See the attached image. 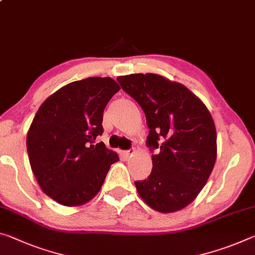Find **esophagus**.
<instances>
[{"label": "esophagus", "mask_w": 255, "mask_h": 255, "mask_svg": "<svg viewBox=\"0 0 255 255\" xmlns=\"http://www.w3.org/2000/svg\"><path fill=\"white\" fill-rule=\"evenodd\" d=\"M134 153H135L134 148H130V149H127V151H125L124 155H125V157H126V159H129V157H131L132 155H134Z\"/></svg>", "instance_id": "1"}]
</instances>
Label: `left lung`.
<instances>
[{
    "mask_svg": "<svg viewBox=\"0 0 255 255\" xmlns=\"http://www.w3.org/2000/svg\"><path fill=\"white\" fill-rule=\"evenodd\" d=\"M146 117L152 172L135 181L153 210L170 213L187 207L207 184L217 159V132L204 103L179 83L155 74L117 78Z\"/></svg>",
    "mask_w": 255,
    "mask_h": 255,
    "instance_id": "8db88e82",
    "label": "left lung"
}]
</instances>
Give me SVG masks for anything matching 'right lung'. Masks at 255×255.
Masks as SVG:
<instances>
[{"mask_svg": "<svg viewBox=\"0 0 255 255\" xmlns=\"http://www.w3.org/2000/svg\"><path fill=\"white\" fill-rule=\"evenodd\" d=\"M120 90L109 77H90L60 88L39 107L27 134L31 170L42 191L66 207H78L100 192L119 160L103 142V111Z\"/></svg>", "mask_w": 255, "mask_h": 255, "instance_id": "obj_1", "label": "right lung"}]
</instances>
